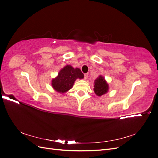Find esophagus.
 <instances>
[{
    "mask_svg": "<svg viewBox=\"0 0 158 158\" xmlns=\"http://www.w3.org/2000/svg\"><path fill=\"white\" fill-rule=\"evenodd\" d=\"M88 77V74H84V78L87 79Z\"/></svg>",
    "mask_w": 158,
    "mask_h": 158,
    "instance_id": "1",
    "label": "esophagus"
}]
</instances>
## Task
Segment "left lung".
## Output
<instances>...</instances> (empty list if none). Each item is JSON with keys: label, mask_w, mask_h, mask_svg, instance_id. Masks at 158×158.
<instances>
[{"label": "left lung", "mask_w": 158, "mask_h": 158, "mask_svg": "<svg viewBox=\"0 0 158 158\" xmlns=\"http://www.w3.org/2000/svg\"><path fill=\"white\" fill-rule=\"evenodd\" d=\"M94 91L96 95L101 97L109 91V84L103 76L99 75L94 81Z\"/></svg>", "instance_id": "left-lung-1"}]
</instances>
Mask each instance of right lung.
<instances>
[{
    "label": "right lung",
    "mask_w": 158,
    "mask_h": 158,
    "mask_svg": "<svg viewBox=\"0 0 158 158\" xmlns=\"http://www.w3.org/2000/svg\"><path fill=\"white\" fill-rule=\"evenodd\" d=\"M84 74L78 68L67 64L60 69L58 75L51 80L52 88L56 92L64 94L73 87L76 79H83Z\"/></svg>",
    "instance_id": "right-lung-1"
}]
</instances>
